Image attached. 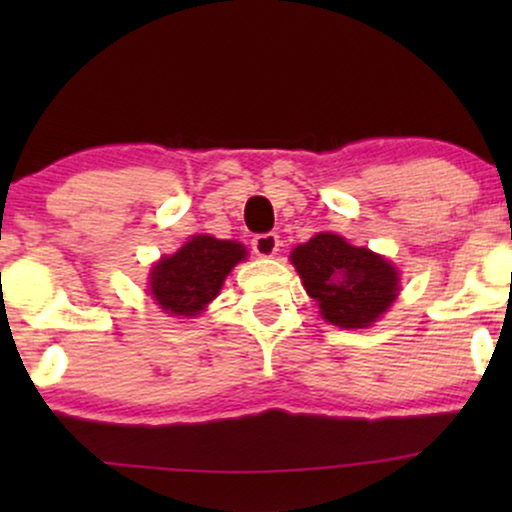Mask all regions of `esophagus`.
Masks as SVG:
<instances>
[{"label":"esophagus","instance_id":"esophagus-1","mask_svg":"<svg viewBox=\"0 0 512 512\" xmlns=\"http://www.w3.org/2000/svg\"><path fill=\"white\" fill-rule=\"evenodd\" d=\"M251 249H254L256 256L261 258H272L279 251V235L277 233H263L256 235L251 240Z\"/></svg>","mask_w":512,"mask_h":512}]
</instances>
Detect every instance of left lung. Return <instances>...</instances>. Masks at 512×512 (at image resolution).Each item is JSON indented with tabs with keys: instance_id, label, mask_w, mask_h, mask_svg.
<instances>
[{
	"instance_id": "left-lung-1",
	"label": "left lung",
	"mask_w": 512,
	"mask_h": 512,
	"mask_svg": "<svg viewBox=\"0 0 512 512\" xmlns=\"http://www.w3.org/2000/svg\"><path fill=\"white\" fill-rule=\"evenodd\" d=\"M291 263L321 317L340 328L373 326L401 291V277L387 258L333 233L298 244Z\"/></svg>"
}]
</instances>
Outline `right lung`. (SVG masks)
Wrapping results in <instances>:
<instances>
[{
  "instance_id": "right-lung-1",
  "label": "right lung",
  "mask_w": 512,
  "mask_h": 512,
  "mask_svg": "<svg viewBox=\"0 0 512 512\" xmlns=\"http://www.w3.org/2000/svg\"><path fill=\"white\" fill-rule=\"evenodd\" d=\"M247 258L240 242L193 235L177 254L163 256L149 272V293L160 310L193 319L219 296L237 263Z\"/></svg>"
}]
</instances>
